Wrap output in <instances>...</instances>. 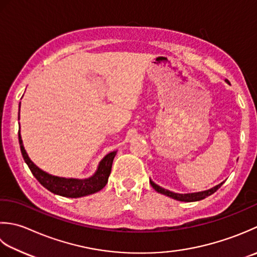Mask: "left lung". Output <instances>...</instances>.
I'll return each mask as SVG.
<instances>
[{"instance_id":"8db88e82","label":"left lung","mask_w":257,"mask_h":257,"mask_svg":"<svg viewBox=\"0 0 257 257\" xmlns=\"http://www.w3.org/2000/svg\"><path fill=\"white\" fill-rule=\"evenodd\" d=\"M226 82L228 83V81L226 80ZM150 183L151 185L153 186L154 190L156 192L161 193V194H164L166 196H170L172 198H174V200L176 201H181V202H196V201H201L203 200V198H205L209 195H212L213 193H215L219 187H221L223 185V183H219L218 185L214 186L212 188H209V190L207 191H203V192H197V193H187V194H180V193H174V192H171L169 190H165V188L159 186L158 184H155V183L153 181L150 180Z\"/></svg>"}]
</instances>
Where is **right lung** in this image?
Wrapping results in <instances>:
<instances>
[{"label":"right lung","mask_w":257,"mask_h":257,"mask_svg":"<svg viewBox=\"0 0 257 257\" xmlns=\"http://www.w3.org/2000/svg\"><path fill=\"white\" fill-rule=\"evenodd\" d=\"M21 104V103H20ZM20 118V113H19ZM19 143L21 148V153H22L23 159L25 163L28 164L29 169L32 172V174L35 176L42 185H43L46 190L54 193V194L64 196V197H82L93 194L101 191L102 188L107 184L108 176L111 174L112 170V163L113 160L116 155V151L111 152L106 156H104L103 160L99 162L98 167L94 175L84 180H77V179H65V177H59L51 175L49 173L42 171L39 169L32 161L30 160L28 153L23 146L22 138H21L20 131H19Z\"/></svg>","instance_id":"right-lung-1"}]
</instances>
